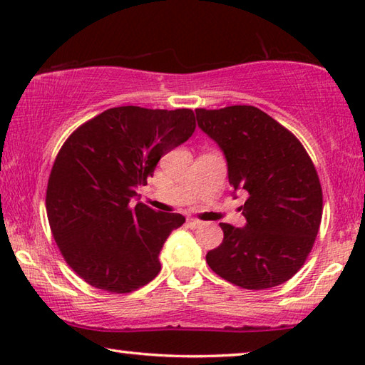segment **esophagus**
<instances>
[{"mask_svg":"<svg viewBox=\"0 0 365 365\" xmlns=\"http://www.w3.org/2000/svg\"><path fill=\"white\" fill-rule=\"evenodd\" d=\"M187 225H188L190 228H197V227L202 225V222L197 220V219H193V217H188V219H187Z\"/></svg>","mask_w":365,"mask_h":365,"instance_id":"obj_1","label":"esophagus"}]
</instances>
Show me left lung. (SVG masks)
Returning <instances> with one entry per match:
<instances>
[{
    "label": "left lung",
    "instance_id": "8db88e82",
    "mask_svg": "<svg viewBox=\"0 0 365 365\" xmlns=\"http://www.w3.org/2000/svg\"><path fill=\"white\" fill-rule=\"evenodd\" d=\"M197 127L224 153L233 193L248 191L246 225L220 224L224 242L206 255L215 274L246 289L292 279L322 220V187L304 146L255 106L196 109Z\"/></svg>",
    "mask_w": 365,
    "mask_h": 365
}]
</instances>
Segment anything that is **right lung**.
Instances as JSON below:
<instances>
[{"label":"right lung","instance_id":"right-lung-1","mask_svg":"<svg viewBox=\"0 0 365 365\" xmlns=\"http://www.w3.org/2000/svg\"><path fill=\"white\" fill-rule=\"evenodd\" d=\"M195 128L191 109L120 106L66 140L49 174L46 212L61 255L88 285L130 293L159 274V252L185 217L132 200Z\"/></svg>","mask_w":365,"mask_h":365}]
</instances>
